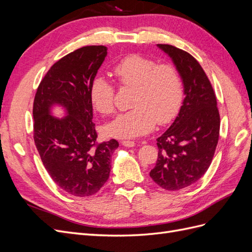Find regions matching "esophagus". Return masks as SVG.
<instances>
[{
	"label": "esophagus",
	"mask_w": 252,
	"mask_h": 252,
	"mask_svg": "<svg viewBox=\"0 0 252 252\" xmlns=\"http://www.w3.org/2000/svg\"><path fill=\"white\" fill-rule=\"evenodd\" d=\"M122 144H123L125 147H134V145H135V143L133 141H129V140L122 141Z\"/></svg>",
	"instance_id": "obj_1"
}]
</instances>
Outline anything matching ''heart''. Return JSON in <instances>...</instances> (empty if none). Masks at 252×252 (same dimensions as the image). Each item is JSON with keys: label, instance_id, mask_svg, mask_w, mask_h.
Here are the masks:
<instances>
[{"label": "heart", "instance_id": "heart-1", "mask_svg": "<svg viewBox=\"0 0 252 252\" xmlns=\"http://www.w3.org/2000/svg\"><path fill=\"white\" fill-rule=\"evenodd\" d=\"M112 74L120 87L134 88L133 108L106 126L108 135L136 138L150 132L157 123H169L178 114L183 101V82L173 64H158L155 59L131 53L113 66ZM89 98L93 107L103 116L116 111V89L102 77L91 82Z\"/></svg>", "mask_w": 252, "mask_h": 252}]
</instances>
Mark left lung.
<instances>
[{"label": "left lung", "mask_w": 252, "mask_h": 252, "mask_svg": "<svg viewBox=\"0 0 252 252\" xmlns=\"http://www.w3.org/2000/svg\"><path fill=\"white\" fill-rule=\"evenodd\" d=\"M178 68L185 98L172 125L157 139L158 155L150 177L166 190L199 181L212 162L220 135L217 96L200 63L187 51L158 44Z\"/></svg>", "instance_id": "8db88e82"}]
</instances>
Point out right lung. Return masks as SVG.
I'll list each match as a JSON object with an SVG mask.
<instances>
[{"instance_id": "1", "label": "right lung", "mask_w": 252, "mask_h": 252, "mask_svg": "<svg viewBox=\"0 0 252 252\" xmlns=\"http://www.w3.org/2000/svg\"><path fill=\"white\" fill-rule=\"evenodd\" d=\"M107 56V48L91 45L53 64L42 79L33 101V140L45 169L65 192L96 193L107 182L117 140L98 143L93 123L90 84ZM62 104L68 116L52 117L50 107Z\"/></svg>"}]
</instances>
